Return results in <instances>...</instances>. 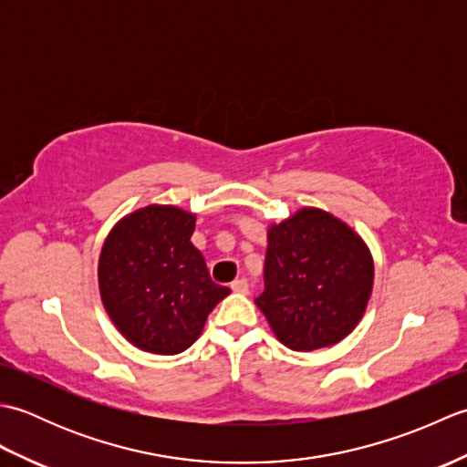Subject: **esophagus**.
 Wrapping results in <instances>:
<instances>
[{"label":"esophagus","instance_id":"obj_1","mask_svg":"<svg viewBox=\"0 0 467 467\" xmlns=\"http://www.w3.org/2000/svg\"><path fill=\"white\" fill-rule=\"evenodd\" d=\"M231 289H233L234 293H239V295H249V281H246V279L234 281V283L231 285Z\"/></svg>","mask_w":467,"mask_h":467}]
</instances>
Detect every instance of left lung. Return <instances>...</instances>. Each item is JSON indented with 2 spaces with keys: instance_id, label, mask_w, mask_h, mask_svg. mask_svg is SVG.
I'll list each match as a JSON object with an SVG mask.
<instances>
[{
  "instance_id": "left-lung-1",
  "label": "left lung",
  "mask_w": 467,
  "mask_h": 467,
  "mask_svg": "<svg viewBox=\"0 0 467 467\" xmlns=\"http://www.w3.org/2000/svg\"><path fill=\"white\" fill-rule=\"evenodd\" d=\"M266 243V289L254 305L276 339L303 353L343 341L373 291V254L361 234L323 208L303 206L271 223Z\"/></svg>"
}]
</instances>
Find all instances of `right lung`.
Masks as SVG:
<instances>
[{"mask_svg":"<svg viewBox=\"0 0 467 467\" xmlns=\"http://www.w3.org/2000/svg\"><path fill=\"white\" fill-rule=\"evenodd\" d=\"M196 214L148 204L124 214L98 259V286L110 321L128 343L156 355L186 351L231 289L211 281L191 243Z\"/></svg>","mask_w":467,"mask_h":467,"instance_id":"1","label":"right lung"}]
</instances>
